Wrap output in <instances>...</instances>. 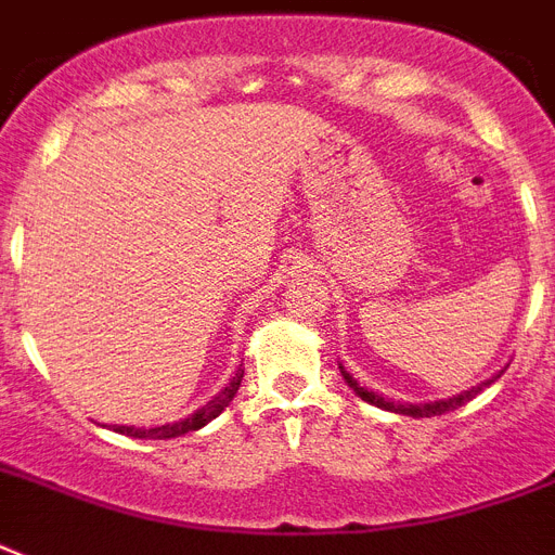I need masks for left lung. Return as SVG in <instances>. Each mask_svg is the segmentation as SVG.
<instances>
[{
	"instance_id": "obj_1",
	"label": "left lung",
	"mask_w": 555,
	"mask_h": 555,
	"mask_svg": "<svg viewBox=\"0 0 555 555\" xmlns=\"http://www.w3.org/2000/svg\"><path fill=\"white\" fill-rule=\"evenodd\" d=\"M504 371V369H501ZM499 374H492L490 379H483V383H478V386L466 388V391H461V395H452V397H443V400H426V403H400V400H388L386 395H377L374 388H365L360 386L354 379V374L351 371H346V365L339 363V374H343V379L348 383V388L354 391L360 400H365V403L377 405V409H383V412H395V414H409V417H435V414H447L452 412V409H457V405H464L466 400H473L475 395H481L483 388L490 386L492 379H499Z\"/></svg>"
}]
</instances>
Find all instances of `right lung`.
I'll return each mask as SVG.
<instances>
[{
	"label": "right lung",
	"mask_w": 555,
	"mask_h": 555,
	"mask_svg": "<svg viewBox=\"0 0 555 555\" xmlns=\"http://www.w3.org/2000/svg\"><path fill=\"white\" fill-rule=\"evenodd\" d=\"M242 377H244V369L238 365V371H235V377L227 383L221 391H218L212 400H207V403L201 405V409H195L192 414H186L184 421H176V423H164V426H112L115 431H120V435H129V438H143V440H169V438H181V435H186V431H198L204 429L209 421H216L218 414L224 412L227 405L233 403L235 391H238V386H242Z\"/></svg>",
	"instance_id": "add662e5"
}]
</instances>
